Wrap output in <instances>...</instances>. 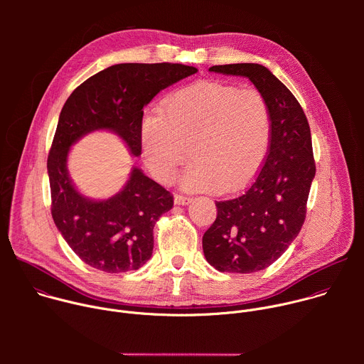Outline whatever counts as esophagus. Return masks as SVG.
Masks as SVG:
<instances>
[{
    "mask_svg": "<svg viewBox=\"0 0 364 364\" xmlns=\"http://www.w3.org/2000/svg\"><path fill=\"white\" fill-rule=\"evenodd\" d=\"M191 201H193L191 197H187V196H183V194H176V196H174V203H176V204L186 205V204H190Z\"/></svg>",
    "mask_w": 364,
    "mask_h": 364,
    "instance_id": "1",
    "label": "esophagus"
}]
</instances>
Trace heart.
<instances>
[{"mask_svg": "<svg viewBox=\"0 0 364 364\" xmlns=\"http://www.w3.org/2000/svg\"><path fill=\"white\" fill-rule=\"evenodd\" d=\"M272 118L265 96L218 82H201L177 90L141 121L144 160L161 183H170L187 160V190L236 191L265 164Z\"/></svg>", "mask_w": 364, "mask_h": 364, "instance_id": "1", "label": "heart"}]
</instances>
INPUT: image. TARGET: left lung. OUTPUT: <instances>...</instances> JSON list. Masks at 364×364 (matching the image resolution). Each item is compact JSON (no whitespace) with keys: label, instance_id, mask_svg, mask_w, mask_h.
Segmentation results:
<instances>
[{"label":"left lung","instance_id":"left-lung-1","mask_svg":"<svg viewBox=\"0 0 364 364\" xmlns=\"http://www.w3.org/2000/svg\"><path fill=\"white\" fill-rule=\"evenodd\" d=\"M209 72L247 77L269 105L271 146L242 193L216 201L218 218L203 235L205 261L220 272L250 274L272 265L298 236L316 163L306 117L291 90L265 66L235 63Z\"/></svg>","mask_w":364,"mask_h":364}]
</instances>
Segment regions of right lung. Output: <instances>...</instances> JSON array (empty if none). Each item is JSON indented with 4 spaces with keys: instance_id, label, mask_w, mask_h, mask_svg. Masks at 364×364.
Instances as JSON below:
<instances>
[{
    "instance_id": "1",
    "label": "right lung",
    "mask_w": 364,
    "mask_h": 364,
    "mask_svg": "<svg viewBox=\"0 0 364 364\" xmlns=\"http://www.w3.org/2000/svg\"><path fill=\"white\" fill-rule=\"evenodd\" d=\"M194 73L196 68L180 63H121L93 75L68 97L47 159L51 216L89 267L108 274L139 269L152 255L154 226L171 210L174 200L136 167L115 196L85 197L68 173L70 146L89 132L108 129L139 157L144 107L163 89Z\"/></svg>"
}]
</instances>
